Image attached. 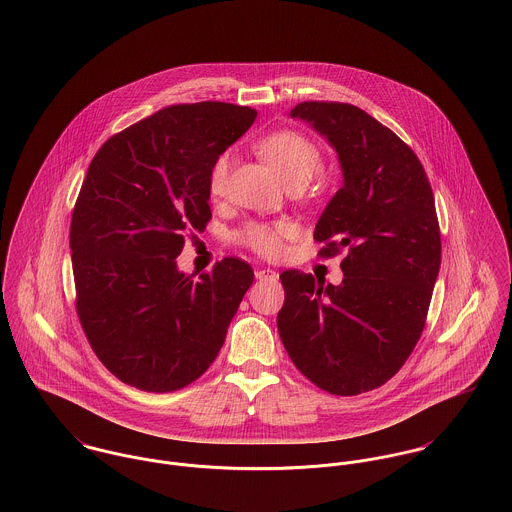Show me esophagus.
<instances>
[{
	"instance_id": "obj_1",
	"label": "esophagus",
	"mask_w": 512,
	"mask_h": 512,
	"mask_svg": "<svg viewBox=\"0 0 512 512\" xmlns=\"http://www.w3.org/2000/svg\"><path fill=\"white\" fill-rule=\"evenodd\" d=\"M255 279L257 281H277L279 273L273 271V269H257L255 271Z\"/></svg>"
}]
</instances>
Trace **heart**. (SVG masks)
Returning a JSON list of instances; mask_svg holds the SVG:
<instances>
[{"label": "heart", "instance_id": "1", "mask_svg": "<svg viewBox=\"0 0 512 512\" xmlns=\"http://www.w3.org/2000/svg\"><path fill=\"white\" fill-rule=\"evenodd\" d=\"M257 151L283 178L286 186L296 182L308 184L324 167L318 147L310 139L294 131H279L263 137L257 143ZM229 167L231 153L226 151L214 161L210 169L208 190L212 196H222L226 192ZM296 233L298 228L288 220L271 224H249L241 233V241L261 257L277 259L284 253V241L292 239Z\"/></svg>", "mask_w": 512, "mask_h": 512}]
</instances>
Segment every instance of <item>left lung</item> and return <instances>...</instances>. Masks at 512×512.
Instances as JSON below:
<instances>
[{
    "mask_svg": "<svg viewBox=\"0 0 512 512\" xmlns=\"http://www.w3.org/2000/svg\"><path fill=\"white\" fill-rule=\"evenodd\" d=\"M290 117L338 153L343 182L314 239L347 255L340 284L284 271L277 326L304 377L351 397L387 383L424 330L442 259L434 194L414 151L357 106L302 102Z\"/></svg>",
    "mask_w": 512,
    "mask_h": 512,
    "instance_id": "8db88e82",
    "label": "left lung"
}]
</instances>
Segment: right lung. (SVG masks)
<instances>
[{"instance_id":"add662e5","label":"right lung","mask_w":512,"mask_h":512,"mask_svg":"<svg viewBox=\"0 0 512 512\" xmlns=\"http://www.w3.org/2000/svg\"><path fill=\"white\" fill-rule=\"evenodd\" d=\"M255 117L224 102L171 106L108 139L88 167L70 224L76 310L100 361L131 387L196 381L255 279L233 257L200 279L176 265L184 231L212 218L214 161Z\"/></svg>"}]
</instances>
